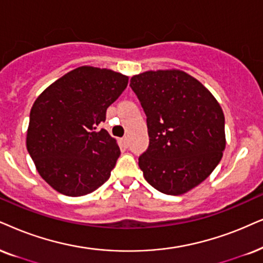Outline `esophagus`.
Listing matches in <instances>:
<instances>
[{"instance_id": "obj_1", "label": "esophagus", "mask_w": 263, "mask_h": 263, "mask_svg": "<svg viewBox=\"0 0 263 263\" xmlns=\"http://www.w3.org/2000/svg\"><path fill=\"white\" fill-rule=\"evenodd\" d=\"M121 143L122 144L125 145V147H128V143H129V139H128V137L127 136H125L124 138H121Z\"/></svg>"}]
</instances>
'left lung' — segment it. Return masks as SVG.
<instances>
[{"label": "left lung", "instance_id": "left-lung-1", "mask_svg": "<svg viewBox=\"0 0 263 263\" xmlns=\"http://www.w3.org/2000/svg\"><path fill=\"white\" fill-rule=\"evenodd\" d=\"M147 116L149 145L138 165L152 187L179 195L197 187L226 147L222 108L197 79L181 70L145 71L131 79Z\"/></svg>", "mask_w": 263, "mask_h": 263}]
</instances>
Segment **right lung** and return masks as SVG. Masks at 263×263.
<instances>
[{"label": "right lung", "instance_id": "add662e5", "mask_svg": "<svg viewBox=\"0 0 263 263\" xmlns=\"http://www.w3.org/2000/svg\"><path fill=\"white\" fill-rule=\"evenodd\" d=\"M127 84L128 78L120 72L80 66L35 101L26 148L39 174L57 192L81 197L110 177L120 148L98 125Z\"/></svg>", "mask_w": 263, "mask_h": 263}]
</instances>
